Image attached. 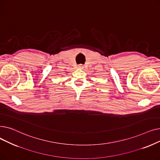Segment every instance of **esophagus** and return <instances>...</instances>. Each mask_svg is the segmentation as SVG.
Segmentation results:
<instances>
[{"instance_id":"1","label":"esophagus","mask_w":160,"mask_h":160,"mask_svg":"<svg viewBox=\"0 0 160 160\" xmlns=\"http://www.w3.org/2000/svg\"><path fill=\"white\" fill-rule=\"evenodd\" d=\"M83 65H81V64H80V65H78V68H79V69H83Z\"/></svg>"}]
</instances>
